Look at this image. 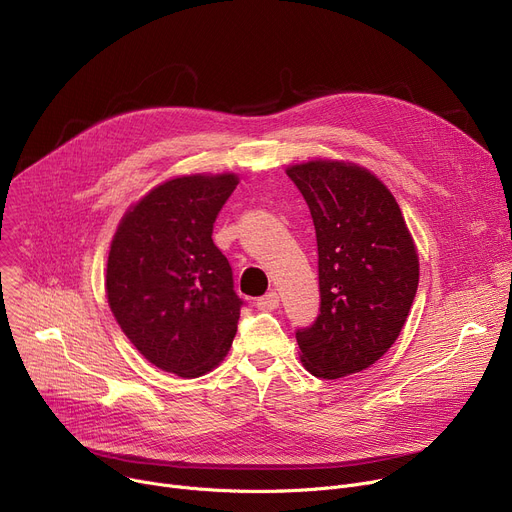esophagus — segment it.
Masks as SVG:
<instances>
[{
	"label": "esophagus",
	"mask_w": 512,
	"mask_h": 512,
	"mask_svg": "<svg viewBox=\"0 0 512 512\" xmlns=\"http://www.w3.org/2000/svg\"><path fill=\"white\" fill-rule=\"evenodd\" d=\"M278 306H280V296L274 290L257 298V309H261V311H274V309H278Z\"/></svg>",
	"instance_id": "34e87169"
}]
</instances>
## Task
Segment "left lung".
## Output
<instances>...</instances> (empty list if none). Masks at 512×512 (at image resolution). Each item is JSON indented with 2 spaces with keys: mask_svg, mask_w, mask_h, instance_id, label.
I'll return each instance as SVG.
<instances>
[{
  "mask_svg": "<svg viewBox=\"0 0 512 512\" xmlns=\"http://www.w3.org/2000/svg\"><path fill=\"white\" fill-rule=\"evenodd\" d=\"M286 175L302 193L317 234L319 315L296 329L300 358L319 379L377 362L393 344L418 290V253L391 191L344 162L296 164Z\"/></svg>",
  "mask_w": 512,
  "mask_h": 512,
  "instance_id": "8db88e82",
  "label": "left lung"
}]
</instances>
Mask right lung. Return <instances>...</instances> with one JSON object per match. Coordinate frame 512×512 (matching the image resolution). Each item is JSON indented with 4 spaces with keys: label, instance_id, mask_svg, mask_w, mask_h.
Returning a JSON list of instances; mask_svg holds the SVG:
<instances>
[{
    "label": "right lung",
    "instance_id": "obj_1",
    "mask_svg": "<svg viewBox=\"0 0 512 512\" xmlns=\"http://www.w3.org/2000/svg\"><path fill=\"white\" fill-rule=\"evenodd\" d=\"M234 175H191L152 189L125 214L107 263L109 306L158 368L201 377L228 352L245 300L214 245Z\"/></svg>",
    "mask_w": 512,
    "mask_h": 512
}]
</instances>
